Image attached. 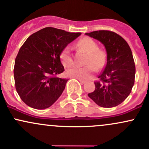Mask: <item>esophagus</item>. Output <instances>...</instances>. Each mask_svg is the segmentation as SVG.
<instances>
[{
  "mask_svg": "<svg viewBox=\"0 0 149 149\" xmlns=\"http://www.w3.org/2000/svg\"><path fill=\"white\" fill-rule=\"evenodd\" d=\"M78 80L79 81V82L81 83V84H84V83H86V81H84V80H82V79H78Z\"/></svg>",
  "mask_w": 149,
  "mask_h": 149,
  "instance_id": "esophagus-1",
  "label": "esophagus"
}]
</instances>
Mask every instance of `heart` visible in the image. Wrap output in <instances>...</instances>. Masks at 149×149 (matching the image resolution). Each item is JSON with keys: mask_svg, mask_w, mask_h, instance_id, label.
Listing matches in <instances>:
<instances>
[{"mask_svg": "<svg viewBox=\"0 0 149 149\" xmlns=\"http://www.w3.org/2000/svg\"><path fill=\"white\" fill-rule=\"evenodd\" d=\"M77 47L87 52L85 63L88 65L84 67L76 66L70 69L67 71V75L72 78L87 79L95 72V66L97 69L103 68L106 62V54L102 49H98V45L95 41L89 38L79 40L77 43ZM60 57L62 65L65 67L69 68L74 63L71 54V47L69 45L64 47Z\"/></svg>", "mask_w": 149, "mask_h": 149, "instance_id": "b5f03b06", "label": "heart"}]
</instances>
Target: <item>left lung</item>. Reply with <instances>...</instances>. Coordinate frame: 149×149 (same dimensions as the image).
Returning <instances> with one entry per match:
<instances>
[{"mask_svg": "<svg viewBox=\"0 0 149 149\" xmlns=\"http://www.w3.org/2000/svg\"><path fill=\"white\" fill-rule=\"evenodd\" d=\"M104 45L107 54V65L96 81L95 90L88 94L99 106L111 108L122 103L132 92L136 68L132 50L123 38L109 30L85 33Z\"/></svg>", "mask_w": 149, "mask_h": 149, "instance_id": "obj_1", "label": "left lung"}]
</instances>
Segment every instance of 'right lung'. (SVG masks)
I'll list each match as a JSON object with an SVG mask.
<instances>
[{
	"mask_svg": "<svg viewBox=\"0 0 149 149\" xmlns=\"http://www.w3.org/2000/svg\"><path fill=\"white\" fill-rule=\"evenodd\" d=\"M80 35L48 27L25 40L15 58L14 79L17 94L28 106L44 109L58 100L68 81L55 77L65 71L60 53Z\"/></svg>",
	"mask_w": 149,
	"mask_h": 149,
	"instance_id": "obj_1",
	"label": "right lung"
}]
</instances>
